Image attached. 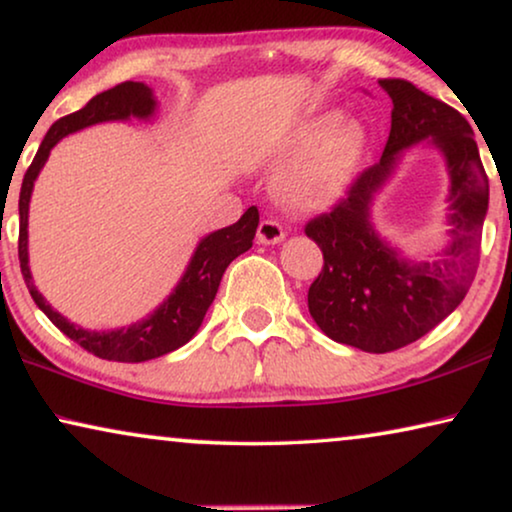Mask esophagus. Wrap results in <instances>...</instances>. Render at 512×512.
<instances>
[{
    "label": "esophagus",
    "instance_id": "34e87169",
    "mask_svg": "<svg viewBox=\"0 0 512 512\" xmlns=\"http://www.w3.org/2000/svg\"><path fill=\"white\" fill-rule=\"evenodd\" d=\"M258 244H279L284 240L282 223L275 219H263L258 223Z\"/></svg>",
    "mask_w": 512,
    "mask_h": 512
}]
</instances>
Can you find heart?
I'll list each match as a JSON object with an SVG mask.
<instances>
[{
  "label": "heart",
  "mask_w": 512,
  "mask_h": 512,
  "mask_svg": "<svg viewBox=\"0 0 512 512\" xmlns=\"http://www.w3.org/2000/svg\"><path fill=\"white\" fill-rule=\"evenodd\" d=\"M321 121L293 130L291 149H307L279 174L277 191L286 205L321 209L347 191L366 149V130L356 118L338 116L321 133Z\"/></svg>",
  "instance_id": "obj_1"
}]
</instances>
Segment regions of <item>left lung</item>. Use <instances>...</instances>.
<instances>
[{
	"instance_id": "left-lung-1",
	"label": "left lung",
	"mask_w": 512,
	"mask_h": 512,
	"mask_svg": "<svg viewBox=\"0 0 512 512\" xmlns=\"http://www.w3.org/2000/svg\"><path fill=\"white\" fill-rule=\"evenodd\" d=\"M380 86L394 102L380 163L363 170L331 212L305 226L324 254V268L307 291L312 319L331 340L373 354L410 345L457 310L478 270L489 205L471 123L415 83L380 79ZM424 138L444 151L451 174V242L433 262L412 264L374 233L369 202L400 151Z\"/></svg>"
}]
</instances>
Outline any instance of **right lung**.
I'll use <instances>...</instances> for the list:
<instances>
[{"instance_id":"right-lung-1","label":"right lung","mask_w":512,"mask_h":512,"mask_svg":"<svg viewBox=\"0 0 512 512\" xmlns=\"http://www.w3.org/2000/svg\"><path fill=\"white\" fill-rule=\"evenodd\" d=\"M156 111V100L149 86L137 81H125L118 86L104 90L95 95L86 107L74 111L60 121L51 125L41 142L37 156L32 165L27 167L23 188H20L18 212H20V233H18V258L20 272L30 289V296L41 312L67 335L76 345H81L86 352L100 356L107 361L121 363H142L158 356L170 354L198 333V328L205 319V314L212 305V300L219 291L221 277L230 263L244 251L251 249L256 228H258V209L249 207L242 214V219L233 226L216 230L200 240L198 249L188 263V268L177 284V289L170 293V298L158 307L151 317H146L128 328H116V331H86V328L74 326L60 312H55L46 298L37 291L32 282L30 265H27V212H30V195L37 181L41 167L48 160V153L62 137L72 135L76 130L88 128V125L104 121H125V118H151Z\"/></svg>"}]
</instances>
